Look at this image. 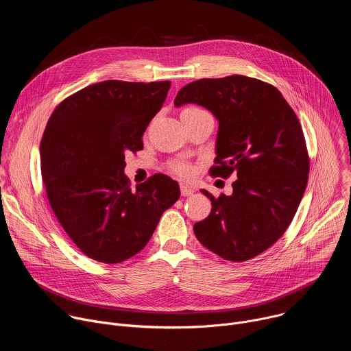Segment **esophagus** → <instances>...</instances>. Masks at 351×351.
Instances as JSON below:
<instances>
[{"mask_svg":"<svg viewBox=\"0 0 351 351\" xmlns=\"http://www.w3.org/2000/svg\"><path fill=\"white\" fill-rule=\"evenodd\" d=\"M194 193V190L191 189V187H189L187 184H180V194L183 195V197H189V195H191Z\"/></svg>","mask_w":351,"mask_h":351,"instance_id":"34e87169","label":"esophagus"}]
</instances>
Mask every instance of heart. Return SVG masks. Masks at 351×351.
Here are the masks:
<instances>
[{
  "label": "heart",
  "instance_id": "heart-1",
  "mask_svg": "<svg viewBox=\"0 0 351 351\" xmlns=\"http://www.w3.org/2000/svg\"><path fill=\"white\" fill-rule=\"evenodd\" d=\"M182 115H210V114L202 108L190 107V108H186L182 112ZM169 168L175 175H178L180 178H190L193 173V167L184 161H173V162H171Z\"/></svg>",
  "mask_w": 351,
  "mask_h": 351
}]
</instances>
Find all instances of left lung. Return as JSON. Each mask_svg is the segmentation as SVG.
I'll return each mask as SVG.
<instances>
[{
  "label": "left lung",
  "mask_w": 351,
  "mask_h": 351,
  "mask_svg": "<svg viewBox=\"0 0 351 351\" xmlns=\"http://www.w3.org/2000/svg\"><path fill=\"white\" fill-rule=\"evenodd\" d=\"M173 104H197L218 119L213 176L234 175L230 195L214 197L194 234L223 260L241 263L269 248L289 228L308 182L302 125L280 91L241 75L186 84Z\"/></svg>",
  "instance_id": "1"
}]
</instances>
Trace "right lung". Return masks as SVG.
I'll use <instances>...</instances> for the list:
<instances>
[{"mask_svg":"<svg viewBox=\"0 0 351 351\" xmlns=\"http://www.w3.org/2000/svg\"><path fill=\"white\" fill-rule=\"evenodd\" d=\"M171 82L106 80L65 98L45 126L41 175L48 202L88 258L118 264L145 247L165 210L180 195L178 182L157 173L133 191L125 154L161 110Z\"/></svg>","mask_w":351,"mask_h":351,"instance_id":"right-lung-1","label":"right lung"}]
</instances>
